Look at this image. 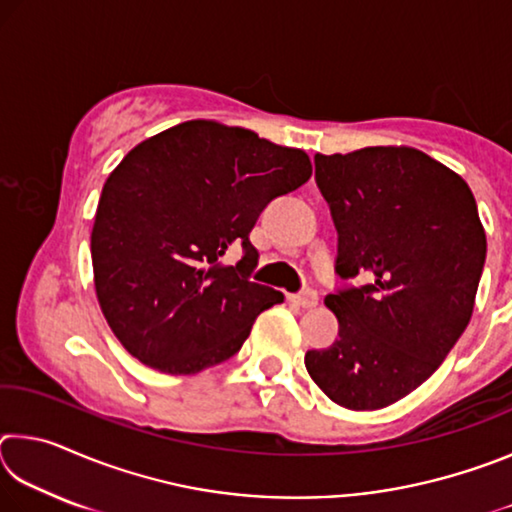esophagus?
Listing matches in <instances>:
<instances>
[{
  "instance_id": "1",
  "label": "esophagus",
  "mask_w": 512,
  "mask_h": 512,
  "mask_svg": "<svg viewBox=\"0 0 512 512\" xmlns=\"http://www.w3.org/2000/svg\"><path fill=\"white\" fill-rule=\"evenodd\" d=\"M291 302H296L298 307L311 309V307L318 305V293L314 289H305V291H300V293H293Z\"/></svg>"
}]
</instances>
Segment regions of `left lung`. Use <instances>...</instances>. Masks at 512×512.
<instances>
[{"mask_svg":"<svg viewBox=\"0 0 512 512\" xmlns=\"http://www.w3.org/2000/svg\"><path fill=\"white\" fill-rule=\"evenodd\" d=\"M316 185L339 232L329 293L339 339L305 366L329 400L377 411L427 381L472 318L485 232L465 180L411 146L316 153Z\"/></svg>","mask_w":512,"mask_h":512,"instance_id":"1","label":"left lung"}]
</instances>
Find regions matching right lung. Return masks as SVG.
I'll return each instance as SVG.
<instances>
[{"label": "right lung", "mask_w": 512, "mask_h": 512, "mask_svg": "<svg viewBox=\"0 0 512 512\" xmlns=\"http://www.w3.org/2000/svg\"><path fill=\"white\" fill-rule=\"evenodd\" d=\"M311 178L309 155L219 121H185L119 162L90 239L94 289L119 343L169 375H196L241 350L280 291L250 282L257 216ZM242 246L237 267L222 264Z\"/></svg>", "instance_id": "right-lung-1"}]
</instances>
